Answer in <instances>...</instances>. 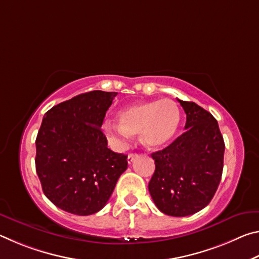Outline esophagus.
I'll return each mask as SVG.
<instances>
[{
    "label": "esophagus",
    "mask_w": 259,
    "mask_h": 259,
    "mask_svg": "<svg viewBox=\"0 0 259 259\" xmlns=\"http://www.w3.org/2000/svg\"><path fill=\"white\" fill-rule=\"evenodd\" d=\"M136 157H137V154H135V153H129L128 154V163L130 164L131 162H133Z\"/></svg>",
    "instance_id": "1"
}]
</instances>
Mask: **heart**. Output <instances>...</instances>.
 Wrapping results in <instances>:
<instances>
[{"instance_id": "heart-1", "label": "heart", "mask_w": 259, "mask_h": 259, "mask_svg": "<svg viewBox=\"0 0 259 259\" xmlns=\"http://www.w3.org/2000/svg\"><path fill=\"white\" fill-rule=\"evenodd\" d=\"M120 124L107 121L104 130L117 146H124L131 135L139 134L147 148H160L172 139L181 122V112L170 99L138 102L119 113Z\"/></svg>"}]
</instances>
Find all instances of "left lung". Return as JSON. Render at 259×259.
<instances>
[{"instance_id":"obj_1","label":"left lung","mask_w":259,"mask_h":259,"mask_svg":"<svg viewBox=\"0 0 259 259\" xmlns=\"http://www.w3.org/2000/svg\"><path fill=\"white\" fill-rule=\"evenodd\" d=\"M186 114L185 133L162 151L148 191L160 211L185 217L207 207L222 179L225 144L217 120L199 105L178 99Z\"/></svg>"}]
</instances>
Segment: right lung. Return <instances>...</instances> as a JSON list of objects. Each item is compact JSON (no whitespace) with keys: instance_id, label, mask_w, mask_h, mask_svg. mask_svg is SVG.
Returning <instances> with one entry per match:
<instances>
[{"instance_id":"right-lung-1","label":"right lung","mask_w":259,"mask_h":259,"mask_svg":"<svg viewBox=\"0 0 259 259\" xmlns=\"http://www.w3.org/2000/svg\"><path fill=\"white\" fill-rule=\"evenodd\" d=\"M116 95L81 94L43 117L35 140V166L43 193L64 211L78 216L98 212L128 168L126 155L109 150L100 129Z\"/></svg>"}]
</instances>
